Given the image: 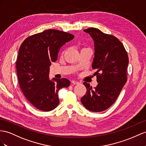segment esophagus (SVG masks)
<instances>
[{
	"label": "esophagus",
	"mask_w": 146,
	"mask_h": 146,
	"mask_svg": "<svg viewBox=\"0 0 146 146\" xmlns=\"http://www.w3.org/2000/svg\"><path fill=\"white\" fill-rule=\"evenodd\" d=\"M72 84H80V82H78V81H74V80L72 81Z\"/></svg>",
	"instance_id": "esophagus-1"
}]
</instances>
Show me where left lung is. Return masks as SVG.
<instances>
[{"label":"left lung","instance_id":"obj_1","mask_svg":"<svg viewBox=\"0 0 146 146\" xmlns=\"http://www.w3.org/2000/svg\"><path fill=\"white\" fill-rule=\"evenodd\" d=\"M84 31L90 35L94 41L92 68L97 70L95 73L98 84L93 89L84 82L87 91L81 101L89 111L100 112L113 105L126 83L128 56L121 41L114 36L105 34L95 28Z\"/></svg>","mask_w":146,"mask_h":146}]
</instances>
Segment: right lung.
Segmentation results:
<instances>
[{"instance_id": "add662e5", "label": "right lung", "mask_w": 146, "mask_h": 146, "mask_svg": "<svg viewBox=\"0 0 146 146\" xmlns=\"http://www.w3.org/2000/svg\"><path fill=\"white\" fill-rule=\"evenodd\" d=\"M74 37L64 31L47 29L22 42L16 63L18 82L25 98L36 109H54L59 104L58 91L70 86L66 78L50 80L48 75L51 63L57 60L60 48Z\"/></svg>"}]
</instances>
